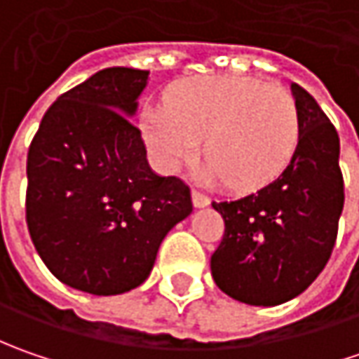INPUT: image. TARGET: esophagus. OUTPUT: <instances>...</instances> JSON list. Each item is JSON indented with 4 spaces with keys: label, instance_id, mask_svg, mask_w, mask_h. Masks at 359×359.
<instances>
[{
    "label": "esophagus",
    "instance_id": "obj_1",
    "mask_svg": "<svg viewBox=\"0 0 359 359\" xmlns=\"http://www.w3.org/2000/svg\"><path fill=\"white\" fill-rule=\"evenodd\" d=\"M191 201H194L196 208H205V205H210V198L200 194V191H191Z\"/></svg>",
    "mask_w": 359,
    "mask_h": 359
}]
</instances>
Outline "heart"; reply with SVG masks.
<instances>
[{
	"label": "heart",
	"instance_id": "obj_1",
	"mask_svg": "<svg viewBox=\"0 0 359 359\" xmlns=\"http://www.w3.org/2000/svg\"><path fill=\"white\" fill-rule=\"evenodd\" d=\"M144 140L163 172L191 159L203 140L200 177L226 180L238 191L273 182L297 145L294 97L278 83L254 77H200L170 100L168 109L149 107L142 119Z\"/></svg>",
	"mask_w": 359,
	"mask_h": 359
}]
</instances>
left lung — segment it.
I'll return each instance as SVG.
<instances>
[{"label": "left lung", "mask_w": 359, "mask_h": 359, "mask_svg": "<svg viewBox=\"0 0 359 359\" xmlns=\"http://www.w3.org/2000/svg\"><path fill=\"white\" fill-rule=\"evenodd\" d=\"M297 145L268 186L231 201H214L226 222L212 255L215 285L250 306H280L310 287L325 268L344 210L339 137L322 107L292 83Z\"/></svg>", "instance_id": "left-lung-1"}]
</instances>
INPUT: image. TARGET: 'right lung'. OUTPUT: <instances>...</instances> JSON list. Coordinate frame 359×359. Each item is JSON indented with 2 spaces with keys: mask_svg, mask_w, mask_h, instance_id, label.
Segmentation results:
<instances>
[{
  "mask_svg": "<svg viewBox=\"0 0 359 359\" xmlns=\"http://www.w3.org/2000/svg\"><path fill=\"white\" fill-rule=\"evenodd\" d=\"M149 72L109 67L57 97L27 151L25 215L35 250L65 285L118 296L151 273L189 187L147 163L131 123Z\"/></svg>",
  "mask_w": 359,
  "mask_h": 359,
  "instance_id": "right-lung-1",
  "label": "right lung"
}]
</instances>
